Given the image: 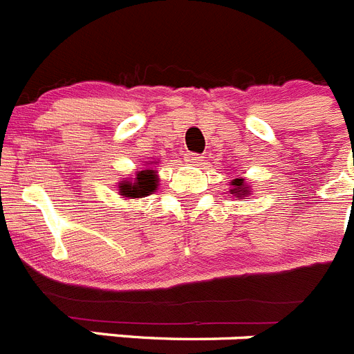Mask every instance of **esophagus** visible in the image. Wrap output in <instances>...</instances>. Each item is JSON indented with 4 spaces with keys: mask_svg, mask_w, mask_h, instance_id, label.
<instances>
[{
    "mask_svg": "<svg viewBox=\"0 0 354 354\" xmlns=\"http://www.w3.org/2000/svg\"><path fill=\"white\" fill-rule=\"evenodd\" d=\"M186 161L192 162V165H200V162H202V156L189 152V154H186Z\"/></svg>",
    "mask_w": 354,
    "mask_h": 354,
    "instance_id": "esophagus-1",
    "label": "esophagus"
}]
</instances>
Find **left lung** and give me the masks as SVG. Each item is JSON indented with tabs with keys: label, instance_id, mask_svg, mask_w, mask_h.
<instances>
[{
	"label": "left lung",
	"instance_id": "8db88e82",
	"mask_svg": "<svg viewBox=\"0 0 354 354\" xmlns=\"http://www.w3.org/2000/svg\"><path fill=\"white\" fill-rule=\"evenodd\" d=\"M230 186H232L230 193H232V195L236 196V198H241V196H246L250 193L248 192V186H246V184H245V179H234Z\"/></svg>",
	"mask_w": 354,
	"mask_h": 354
}]
</instances>
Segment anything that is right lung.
I'll return each instance as SVG.
<instances>
[{"mask_svg":"<svg viewBox=\"0 0 354 354\" xmlns=\"http://www.w3.org/2000/svg\"><path fill=\"white\" fill-rule=\"evenodd\" d=\"M158 187V174L156 170H140L136 171V177L131 180H122L118 184V193L126 198H143L156 192Z\"/></svg>","mask_w":354,"mask_h":354,"instance_id":"obj_1","label":"right lung"}]
</instances>
